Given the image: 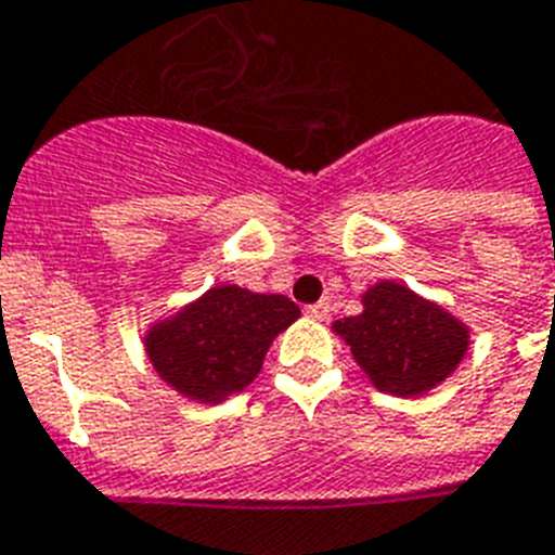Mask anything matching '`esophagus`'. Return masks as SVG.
Returning a JSON list of instances; mask_svg holds the SVG:
<instances>
[{
	"instance_id": "1",
	"label": "esophagus",
	"mask_w": 555,
	"mask_h": 555,
	"mask_svg": "<svg viewBox=\"0 0 555 555\" xmlns=\"http://www.w3.org/2000/svg\"><path fill=\"white\" fill-rule=\"evenodd\" d=\"M306 318H312V321H326V318H330V304H326V300H318V304L306 306Z\"/></svg>"
}]
</instances>
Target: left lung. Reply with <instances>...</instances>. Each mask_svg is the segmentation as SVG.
Returning <instances> with one entry per match:
<instances>
[{"instance_id": "8db88e82", "label": "left lung", "mask_w": 555, "mask_h": 555, "mask_svg": "<svg viewBox=\"0 0 555 555\" xmlns=\"http://www.w3.org/2000/svg\"><path fill=\"white\" fill-rule=\"evenodd\" d=\"M354 361L380 392L418 396L444 380L467 352V330L406 286L380 283L363 295V312L335 323Z\"/></svg>"}]
</instances>
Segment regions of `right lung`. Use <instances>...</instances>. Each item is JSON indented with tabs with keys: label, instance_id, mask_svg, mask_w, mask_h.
<instances>
[{
	"label": "right lung",
	"instance_id": "obj_1",
	"mask_svg": "<svg viewBox=\"0 0 555 555\" xmlns=\"http://www.w3.org/2000/svg\"><path fill=\"white\" fill-rule=\"evenodd\" d=\"M300 309L283 295L217 286L145 338L154 370L194 401L215 403L257 378L263 354Z\"/></svg>",
	"mask_w": 555,
	"mask_h": 555
}]
</instances>
